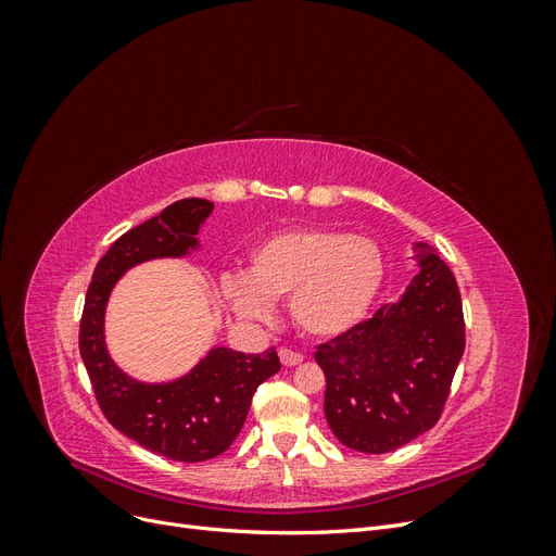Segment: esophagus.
Instances as JSON below:
<instances>
[{
    "mask_svg": "<svg viewBox=\"0 0 556 556\" xmlns=\"http://www.w3.org/2000/svg\"><path fill=\"white\" fill-rule=\"evenodd\" d=\"M280 362H282V366H296V364H301L304 362V355H299V352H292V350H288V348H282L280 352Z\"/></svg>",
    "mask_w": 556,
    "mask_h": 556,
    "instance_id": "obj_1",
    "label": "esophagus"
}]
</instances>
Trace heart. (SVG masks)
I'll use <instances>...</instances> for the list:
<instances>
[{
    "mask_svg": "<svg viewBox=\"0 0 556 556\" xmlns=\"http://www.w3.org/2000/svg\"><path fill=\"white\" fill-rule=\"evenodd\" d=\"M248 276H227L225 296L239 315L262 319L268 299H288L294 325L313 339L357 327L384 282L387 262L376 239L339 229H288L252 250Z\"/></svg>",
    "mask_w": 556,
    "mask_h": 556,
    "instance_id": "heart-1",
    "label": "heart"
}]
</instances>
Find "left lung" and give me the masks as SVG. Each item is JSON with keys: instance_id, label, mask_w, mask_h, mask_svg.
I'll return each instance as SVG.
<instances>
[{"instance_id": "1", "label": "left lung", "mask_w": 556, "mask_h": 556, "mask_svg": "<svg viewBox=\"0 0 556 556\" xmlns=\"http://www.w3.org/2000/svg\"><path fill=\"white\" fill-rule=\"evenodd\" d=\"M399 304L315 348L325 371V415L345 447L384 454L439 422L466 345L457 280L429 243Z\"/></svg>"}]
</instances>
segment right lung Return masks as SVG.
<instances>
[{
	"label": "right lung",
	"mask_w": 556,
	"mask_h": 556,
	"mask_svg": "<svg viewBox=\"0 0 556 556\" xmlns=\"http://www.w3.org/2000/svg\"><path fill=\"white\" fill-rule=\"evenodd\" d=\"M213 204L206 199H180L157 217L123 233L97 262L80 315L78 348L109 422L160 457L199 464L223 454L237 439L252 394L280 371L276 348L264 355H245L215 348L192 374L164 384L127 378L104 348V308L109 292L129 266L185 255L197 243V231Z\"/></svg>",
	"instance_id": "add662e5"
}]
</instances>
